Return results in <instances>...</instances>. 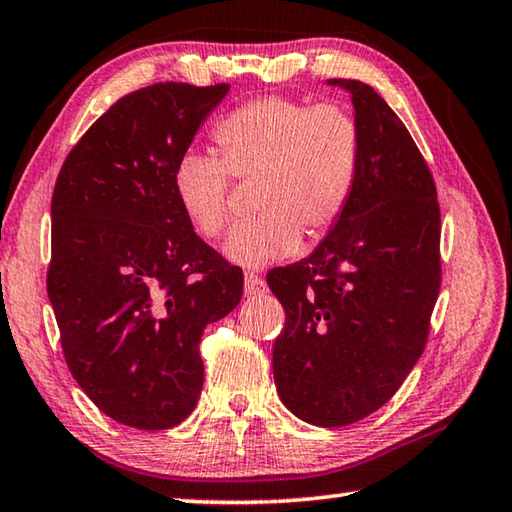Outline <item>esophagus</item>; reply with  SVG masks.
Here are the masks:
<instances>
[{
	"mask_svg": "<svg viewBox=\"0 0 512 512\" xmlns=\"http://www.w3.org/2000/svg\"><path fill=\"white\" fill-rule=\"evenodd\" d=\"M264 280H262V275H257V273H246L244 275V291L248 293V296H255V293H262L264 291Z\"/></svg>",
	"mask_w": 512,
	"mask_h": 512,
	"instance_id": "obj_1",
	"label": "esophagus"
}]
</instances>
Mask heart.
Listing matches in <instances>:
<instances>
[{"label":"heart","mask_w":512,"mask_h":512,"mask_svg":"<svg viewBox=\"0 0 512 512\" xmlns=\"http://www.w3.org/2000/svg\"><path fill=\"white\" fill-rule=\"evenodd\" d=\"M219 158L187 151L173 169V194L198 235L219 237L230 221L232 178L257 180L255 219L232 228L225 255L239 266L291 257L320 241L350 207L361 169V133L348 110L284 97L248 101L214 128Z\"/></svg>","instance_id":"obj_1"}]
</instances>
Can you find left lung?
I'll return each instance as SVG.
<instances>
[{
    "label": "left lung",
    "instance_id": "8db88e82",
    "mask_svg": "<svg viewBox=\"0 0 512 512\" xmlns=\"http://www.w3.org/2000/svg\"><path fill=\"white\" fill-rule=\"evenodd\" d=\"M361 169L350 207L309 257L273 268L287 311L273 343L277 395L300 420L345 427L375 413L418 363L440 291L436 185L391 106L352 79Z\"/></svg>",
    "mask_w": 512,
    "mask_h": 512
}]
</instances>
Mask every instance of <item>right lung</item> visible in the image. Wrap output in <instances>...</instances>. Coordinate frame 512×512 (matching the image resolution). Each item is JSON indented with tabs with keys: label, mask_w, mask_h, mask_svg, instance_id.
Segmentation results:
<instances>
[{
	"label": "right lung",
	"mask_w": 512,
	"mask_h": 512,
	"mask_svg": "<svg viewBox=\"0 0 512 512\" xmlns=\"http://www.w3.org/2000/svg\"><path fill=\"white\" fill-rule=\"evenodd\" d=\"M230 85L155 83L121 97L63 162L51 196L47 293L67 368L126 427L183 422L201 397L203 329L244 273L196 235L173 169Z\"/></svg>",
	"instance_id": "1"
}]
</instances>
